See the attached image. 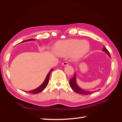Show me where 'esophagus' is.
I'll list each match as a JSON object with an SVG mask.
<instances>
[{"label":"esophagus","mask_w":122,"mask_h":122,"mask_svg":"<svg viewBox=\"0 0 122 122\" xmlns=\"http://www.w3.org/2000/svg\"><path fill=\"white\" fill-rule=\"evenodd\" d=\"M62 65L64 66H67L68 65V63L67 62H64L62 63Z\"/></svg>","instance_id":"34e87169"}]
</instances>
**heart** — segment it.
I'll return each instance as SVG.
<instances>
[{
	"label": "heart",
	"instance_id": "obj_1",
	"mask_svg": "<svg viewBox=\"0 0 122 122\" xmlns=\"http://www.w3.org/2000/svg\"><path fill=\"white\" fill-rule=\"evenodd\" d=\"M90 50V44L86 40L68 39L58 41L55 45V53L65 57L71 55L73 61H77L86 55Z\"/></svg>",
	"mask_w": 122,
	"mask_h": 122
}]
</instances>
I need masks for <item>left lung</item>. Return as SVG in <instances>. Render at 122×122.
<instances>
[{"label": "left lung", "mask_w": 122, "mask_h": 122, "mask_svg": "<svg viewBox=\"0 0 122 122\" xmlns=\"http://www.w3.org/2000/svg\"><path fill=\"white\" fill-rule=\"evenodd\" d=\"M102 51H104V52H106L107 55H108V56L110 58V55L109 54V51L107 50V49H106V48L104 46L103 47V48L102 49ZM76 73L75 72L74 75V77L70 79V86H71L72 89L76 93L79 94H81V95H88V94H93L94 92L93 91H84L81 89L80 87H79L78 85H77L76 83Z\"/></svg>", "instance_id": "8db88e82"}]
</instances>
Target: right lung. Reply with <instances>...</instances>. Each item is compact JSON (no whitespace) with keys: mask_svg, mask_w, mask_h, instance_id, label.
I'll return each instance as SVG.
<instances>
[{"mask_svg":"<svg viewBox=\"0 0 122 122\" xmlns=\"http://www.w3.org/2000/svg\"><path fill=\"white\" fill-rule=\"evenodd\" d=\"M33 40H35V39H29L28 40H26V41H24L21 42L20 43H22V42H28V41H33ZM53 70V69H51L50 71L49 72V73H48V74L46 76V78L44 80V81L43 82V83L40 86H39L38 87H37L36 89L34 90H32V91H25V92H27L28 93H30V94H38L40 93V92H41L42 91H43L45 88H46V87L47 86L48 83L49 82V76L50 75V74L52 72V71Z\"/></svg>","mask_w":122,"mask_h":122,"instance_id":"right-lung-1","label":"right lung"}]
</instances>
